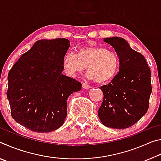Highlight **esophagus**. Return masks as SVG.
Returning <instances> with one entry per match:
<instances>
[{"mask_svg": "<svg viewBox=\"0 0 161 161\" xmlns=\"http://www.w3.org/2000/svg\"><path fill=\"white\" fill-rule=\"evenodd\" d=\"M82 88L84 89H88L90 88V86L88 85V84H87L86 83H83L82 84Z\"/></svg>", "mask_w": 161, "mask_h": 161, "instance_id": "1", "label": "esophagus"}]
</instances>
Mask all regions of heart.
Masks as SVG:
<instances>
[{"label": "heart", "mask_w": 161, "mask_h": 161, "mask_svg": "<svg viewBox=\"0 0 161 161\" xmlns=\"http://www.w3.org/2000/svg\"><path fill=\"white\" fill-rule=\"evenodd\" d=\"M62 64L66 74L74 77L86 68L87 77L97 84L109 82L119 72L120 61L115 52L102 46H89L79 49L77 54H65Z\"/></svg>", "instance_id": "b5f03b06"}]
</instances>
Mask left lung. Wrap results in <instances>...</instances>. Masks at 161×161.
Listing matches in <instances>:
<instances>
[{
  "label": "left lung",
  "mask_w": 161,
  "mask_h": 161,
  "mask_svg": "<svg viewBox=\"0 0 161 161\" xmlns=\"http://www.w3.org/2000/svg\"><path fill=\"white\" fill-rule=\"evenodd\" d=\"M103 41L115 49L120 67L111 82L99 87L103 99L98 116L106 126L126 129L139 121L148 109L151 70L142 54L130 48L123 38H104Z\"/></svg>",
  "instance_id": "8db88e82"
}]
</instances>
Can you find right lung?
Segmentation results:
<instances>
[{"label": "right lung", "mask_w": 161, "mask_h": 161, "mask_svg": "<svg viewBox=\"0 0 161 161\" xmlns=\"http://www.w3.org/2000/svg\"><path fill=\"white\" fill-rule=\"evenodd\" d=\"M70 46L65 38L40 40L22 54L8 75L11 116L29 130L59 129L67 115V99L81 84L62 75V59Z\"/></svg>", "instance_id": "obj_1"}]
</instances>
